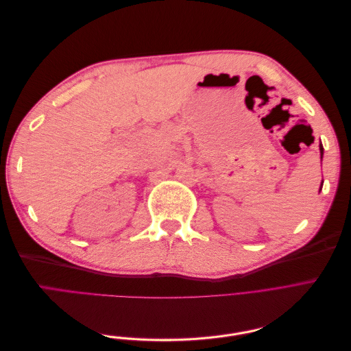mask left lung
Returning a JSON list of instances; mask_svg holds the SVG:
<instances>
[{
  "label": "left lung",
  "mask_w": 351,
  "mask_h": 351,
  "mask_svg": "<svg viewBox=\"0 0 351 351\" xmlns=\"http://www.w3.org/2000/svg\"><path fill=\"white\" fill-rule=\"evenodd\" d=\"M319 149H321V158H322V155H324V147H322V145L319 146ZM322 187V186H321Z\"/></svg>",
  "instance_id": "obj_1"
}]
</instances>
